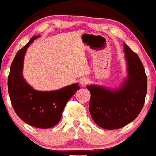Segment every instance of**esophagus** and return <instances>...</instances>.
<instances>
[{
    "mask_svg": "<svg viewBox=\"0 0 156 156\" xmlns=\"http://www.w3.org/2000/svg\"><path fill=\"white\" fill-rule=\"evenodd\" d=\"M89 83H90V81H89L88 79H87V78H83L81 80V81H80V84H81V85L84 87Z\"/></svg>",
    "mask_w": 156,
    "mask_h": 156,
    "instance_id": "esophagus-1",
    "label": "esophagus"
}]
</instances>
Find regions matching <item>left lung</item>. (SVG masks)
<instances>
[{
  "mask_svg": "<svg viewBox=\"0 0 156 156\" xmlns=\"http://www.w3.org/2000/svg\"><path fill=\"white\" fill-rule=\"evenodd\" d=\"M127 76L120 88L109 89L100 85H87L90 93L89 111L100 127L116 130L133 122L144 104L147 79L139 56L124 43Z\"/></svg>",
  "mask_w": 156,
  "mask_h": 156,
  "instance_id": "8db88e82",
  "label": "left lung"
}]
</instances>
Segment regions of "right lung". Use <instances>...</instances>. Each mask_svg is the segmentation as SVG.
<instances>
[{
	"mask_svg": "<svg viewBox=\"0 0 156 156\" xmlns=\"http://www.w3.org/2000/svg\"><path fill=\"white\" fill-rule=\"evenodd\" d=\"M31 37L29 43L17 51L10 67L8 90L16 114L28 125L38 128H50L61 119L66 103L80 89L78 83L51 91L33 89L23 76L24 56L28 47L40 37Z\"/></svg>",
	"mask_w": 156,
	"mask_h": 156,
	"instance_id": "obj_1",
	"label": "right lung"
}]
</instances>
